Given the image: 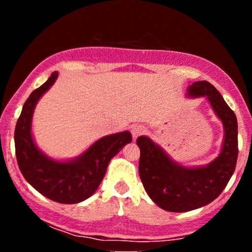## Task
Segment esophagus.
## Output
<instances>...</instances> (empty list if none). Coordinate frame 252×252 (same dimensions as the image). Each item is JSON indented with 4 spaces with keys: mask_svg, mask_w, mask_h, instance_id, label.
<instances>
[{
    "mask_svg": "<svg viewBox=\"0 0 252 252\" xmlns=\"http://www.w3.org/2000/svg\"><path fill=\"white\" fill-rule=\"evenodd\" d=\"M144 132H146V127L141 125H133L131 126V133H132V136H133L134 140L138 138L139 135L143 134Z\"/></svg>",
    "mask_w": 252,
    "mask_h": 252,
    "instance_id": "esophagus-1",
    "label": "esophagus"
}]
</instances>
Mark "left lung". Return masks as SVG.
<instances>
[{"label":"left lung","instance_id":"8db88e82","mask_svg":"<svg viewBox=\"0 0 252 252\" xmlns=\"http://www.w3.org/2000/svg\"><path fill=\"white\" fill-rule=\"evenodd\" d=\"M187 96L206 97L222 123V146L216 159L204 165L186 167L149 136L136 139L141 151L139 174L144 189L158 207L170 212L194 210L218 198L232 177L238 158L237 118L219 91L207 81H197L187 89Z\"/></svg>","mask_w":252,"mask_h":252}]
</instances>
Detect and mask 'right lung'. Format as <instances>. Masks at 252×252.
<instances>
[{
    "label": "right lung",
    "instance_id": "obj_1",
    "mask_svg": "<svg viewBox=\"0 0 252 252\" xmlns=\"http://www.w3.org/2000/svg\"><path fill=\"white\" fill-rule=\"evenodd\" d=\"M58 76V72H53L25 101L15 126V155L21 172L34 189L55 202L72 204L82 202L95 192L109 162L126 144L131 143L132 135L123 131L102 136L80 156L66 160L45 155L36 146L32 133L33 113Z\"/></svg>",
    "mask_w": 252,
    "mask_h": 252
}]
</instances>
